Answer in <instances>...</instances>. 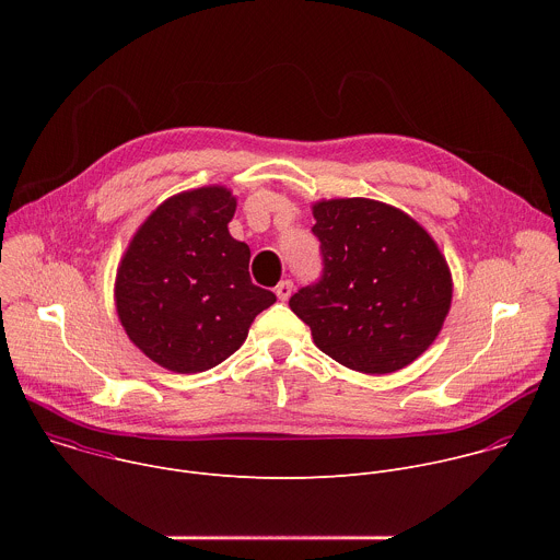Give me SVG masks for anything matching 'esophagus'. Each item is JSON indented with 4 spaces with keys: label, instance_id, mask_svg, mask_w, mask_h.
<instances>
[{
    "label": "esophagus",
    "instance_id": "1",
    "mask_svg": "<svg viewBox=\"0 0 560 560\" xmlns=\"http://www.w3.org/2000/svg\"><path fill=\"white\" fill-rule=\"evenodd\" d=\"M275 292H277L279 301H288V299H290V294H292V281H290V279L281 281V283L275 288Z\"/></svg>",
    "mask_w": 560,
    "mask_h": 560
}]
</instances>
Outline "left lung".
<instances>
[{
	"mask_svg": "<svg viewBox=\"0 0 560 560\" xmlns=\"http://www.w3.org/2000/svg\"><path fill=\"white\" fill-rule=\"evenodd\" d=\"M324 275L290 299L316 348L363 374H389L439 337L452 275L434 238L394 206L352 197L312 206Z\"/></svg>",
	"mask_w": 560,
	"mask_h": 560,
	"instance_id": "8db88e82",
	"label": "left lung"
}]
</instances>
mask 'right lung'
<instances>
[{"label": "right lung", "mask_w": 560, "mask_h": 560, "mask_svg": "<svg viewBox=\"0 0 560 560\" xmlns=\"http://www.w3.org/2000/svg\"><path fill=\"white\" fill-rule=\"evenodd\" d=\"M236 199L223 186L179 192L135 232L115 303L128 339L154 363L203 372L242 348L277 296L250 281V248L230 236Z\"/></svg>", "instance_id": "right-lung-1"}]
</instances>
